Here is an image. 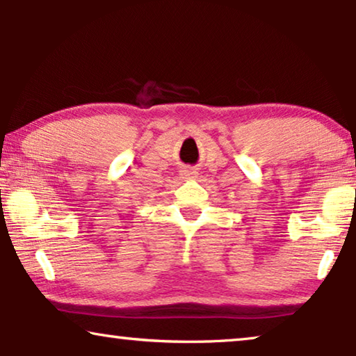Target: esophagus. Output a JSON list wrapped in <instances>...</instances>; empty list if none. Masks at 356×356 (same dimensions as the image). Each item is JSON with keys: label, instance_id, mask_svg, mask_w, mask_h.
<instances>
[{"label": "esophagus", "instance_id": "34e87169", "mask_svg": "<svg viewBox=\"0 0 356 356\" xmlns=\"http://www.w3.org/2000/svg\"><path fill=\"white\" fill-rule=\"evenodd\" d=\"M181 175H183V178H194V177H196V172H194V170H191V168H186V170H183Z\"/></svg>", "mask_w": 356, "mask_h": 356}]
</instances>
